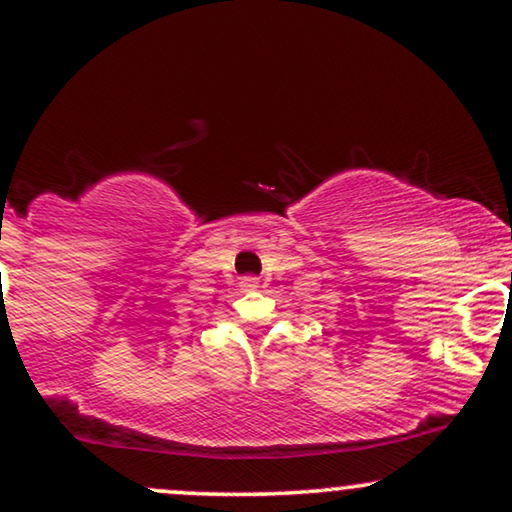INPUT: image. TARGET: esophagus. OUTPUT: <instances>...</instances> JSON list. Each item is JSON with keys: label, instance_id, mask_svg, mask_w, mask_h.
Wrapping results in <instances>:
<instances>
[{"label": "esophagus", "instance_id": "1", "mask_svg": "<svg viewBox=\"0 0 512 512\" xmlns=\"http://www.w3.org/2000/svg\"><path fill=\"white\" fill-rule=\"evenodd\" d=\"M240 289L242 291H256L258 289V277H242Z\"/></svg>", "mask_w": 512, "mask_h": 512}]
</instances>
